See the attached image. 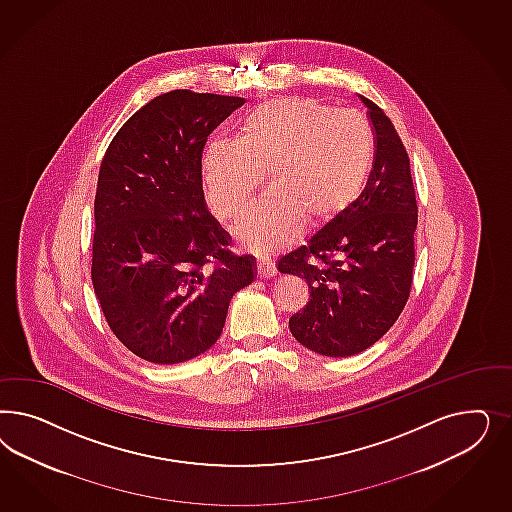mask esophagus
I'll list each match as a JSON object with an SVG mask.
<instances>
[{"instance_id": "1", "label": "esophagus", "mask_w": 512, "mask_h": 512, "mask_svg": "<svg viewBox=\"0 0 512 512\" xmlns=\"http://www.w3.org/2000/svg\"><path fill=\"white\" fill-rule=\"evenodd\" d=\"M257 274L259 278H272L276 274V264L272 261V257L257 253Z\"/></svg>"}]
</instances>
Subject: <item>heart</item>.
<instances>
[{
    "label": "heart",
    "instance_id": "1",
    "mask_svg": "<svg viewBox=\"0 0 512 512\" xmlns=\"http://www.w3.org/2000/svg\"><path fill=\"white\" fill-rule=\"evenodd\" d=\"M373 155L372 127L358 112L281 97L249 110L234 142L206 148L204 178L217 214L240 219L266 172L270 191L242 225V236L255 249H270L291 238L300 221L319 227L355 201Z\"/></svg>",
    "mask_w": 512,
    "mask_h": 512
}]
</instances>
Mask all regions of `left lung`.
I'll list each match as a JSON object with an SVG mask.
<instances>
[{"instance_id":"left-lung-1","label":"left lung","mask_w":512,"mask_h":512,"mask_svg":"<svg viewBox=\"0 0 512 512\" xmlns=\"http://www.w3.org/2000/svg\"><path fill=\"white\" fill-rule=\"evenodd\" d=\"M360 101L375 135L364 191L278 263L281 274L310 287V302L289 328L325 357H351L373 345L396 323L413 285L419 208L409 155L387 114L364 95Z\"/></svg>"}]
</instances>
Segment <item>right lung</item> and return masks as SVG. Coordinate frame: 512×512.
Here are the masks:
<instances>
[{"instance_id":"obj_1","label":"right lung","mask_w":512,"mask_h":512,"mask_svg":"<svg viewBox=\"0 0 512 512\" xmlns=\"http://www.w3.org/2000/svg\"><path fill=\"white\" fill-rule=\"evenodd\" d=\"M242 97L157 95L114 135L95 191L92 281L125 347L154 364L210 349L236 291L255 279L249 255L206 210L202 150Z\"/></svg>"}]
</instances>
